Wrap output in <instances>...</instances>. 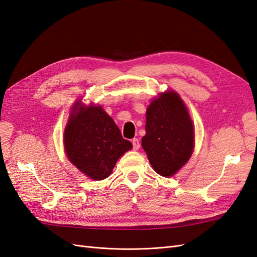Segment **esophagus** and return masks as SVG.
<instances>
[{
    "mask_svg": "<svg viewBox=\"0 0 257 257\" xmlns=\"http://www.w3.org/2000/svg\"><path fill=\"white\" fill-rule=\"evenodd\" d=\"M132 144H133V149H134V150H138V149H140L141 143H140V141L137 140V138H134V140L132 141Z\"/></svg>",
    "mask_w": 257,
    "mask_h": 257,
    "instance_id": "1",
    "label": "esophagus"
}]
</instances>
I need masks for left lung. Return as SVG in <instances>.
Segmentation results:
<instances>
[{
	"label": "left lung",
	"instance_id": "8db88e82",
	"mask_svg": "<svg viewBox=\"0 0 257 257\" xmlns=\"http://www.w3.org/2000/svg\"><path fill=\"white\" fill-rule=\"evenodd\" d=\"M142 146L152 168L171 177L189 160L195 147V127L183 99L175 91L159 94L146 112Z\"/></svg>",
	"mask_w": 257,
	"mask_h": 257
}]
</instances>
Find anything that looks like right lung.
<instances>
[{"instance_id":"1","label":"right lung","mask_w":257,"mask_h":257,"mask_svg":"<svg viewBox=\"0 0 257 257\" xmlns=\"http://www.w3.org/2000/svg\"><path fill=\"white\" fill-rule=\"evenodd\" d=\"M64 144L69 161L94 180L107 178L117 159L133 147L101 106L81 101L71 109Z\"/></svg>"}]
</instances>
